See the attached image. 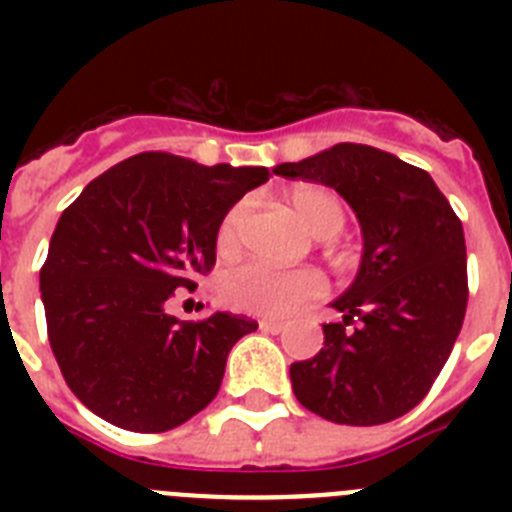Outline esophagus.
<instances>
[{
  "instance_id": "1",
  "label": "esophagus",
  "mask_w": 512,
  "mask_h": 512,
  "mask_svg": "<svg viewBox=\"0 0 512 512\" xmlns=\"http://www.w3.org/2000/svg\"><path fill=\"white\" fill-rule=\"evenodd\" d=\"M259 328L264 330V333H274V336H277V333H282L287 325L277 323V320H259Z\"/></svg>"
}]
</instances>
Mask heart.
<instances>
[{
  "label": "heart",
  "mask_w": 512,
  "mask_h": 512,
  "mask_svg": "<svg viewBox=\"0 0 512 512\" xmlns=\"http://www.w3.org/2000/svg\"><path fill=\"white\" fill-rule=\"evenodd\" d=\"M289 202L302 217V223L318 238H333L341 233L346 223L343 202L333 189L320 184H297L289 189ZM251 202H235L223 215L215 233L217 251L228 256L241 243V230L246 223ZM325 295L323 274L312 269L277 271L264 264L233 266L220 279V297L233 310L269 315V318H287L312 300Z\"/></svg>",
  "instance_id": "1"
}]
</instances>
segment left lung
I'll use <instances>...</instances> for the list:
<instances>
[{"label": "left lung", "instance_id": "obj_1", "mask_svg": "<svg viewBox=\"0 0 512 512\" xmlns=\"http://www.w3.org/2000/svg\"><path fill=\"white\" fill-rule=\"evenodd\" d=\"M284 179L333 187L364 233L356 282L333 302L318 356L289 366L297 400L341 425L390 423L431 392L467 312V246L449 200L428 171L392 153L338 143ZM354 319L356 329H348Z\"/></svg>", "mask_w": 512, "mask_h": 512}]
</instances>
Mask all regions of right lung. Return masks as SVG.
Returning <instances> with one entry per match:
<instances>
[{
	"label": "right lung",
	"instance_id": "right-lung-1",
	"mask_svg": "<svg viewBox=\"0 0 512 512\" xmlns=\"http://www.w3.org/2000/svg\"><path fill=\"white\" fill-rule=\"evenodd\" d=\"M264 166H202L146 151L97 176L63 210L40 269L48 341L94 415L164 433L215 400L230 348L256 320L212 312L179 320L169 305L215 266V233Z\"/></svg>",
	"mask_w": 512,
	"mask_h": 512
}]
</instances>
